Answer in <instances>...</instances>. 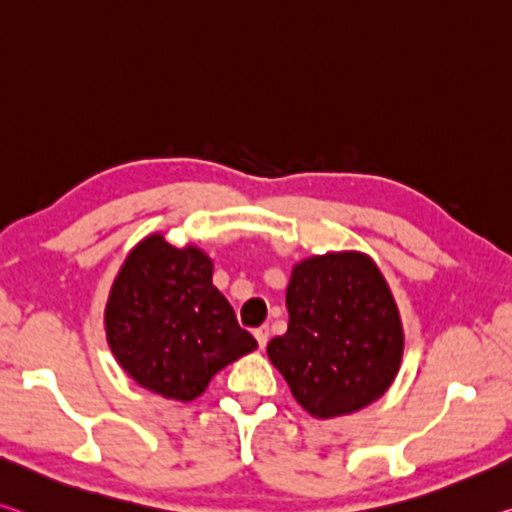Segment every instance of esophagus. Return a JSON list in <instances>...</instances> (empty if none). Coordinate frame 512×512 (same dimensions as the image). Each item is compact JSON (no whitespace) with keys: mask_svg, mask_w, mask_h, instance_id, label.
<instances>
[{"mask_svg":"<svg viewBox=\"0 0 512 512\" xmlns=\"http://www.w3.org/2000/svg\"><path fill=\"white\" fill-rule=\"evenodd\" d=\"M254 336H256V341H258V348H265L267 345V336H270V329H267L265 325L263 327H258V329H254Z\"/></svg>","mask_w":512,"mask_h":512,"instance_id":"obj_1","label":"esophagus"}]
</instances>
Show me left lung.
<instances>
[{
  "label": "left lung",
  "instance_id": "1",
  "mask_svg": "<svg viewBox=\"0 0 512 512\" xmlns=\"http://www.w3.org/2000/svg\"><path fill=\"white\" fill-rule=\"evenodd\" d=\"M288 332L267 357L316 419L352 414L396 380L405 334L371 256L332 251L297 263L286 290Z\"/></svg>",
  "mask_w": 512,
  "mask_h": 512
}]
</instances>
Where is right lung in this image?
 <instances>
[{
	"label": "right lung",
	"instance_id": "right-lung-1",
	"mask_svg": "<svg viewBox=\"0 0 512 512\" xmlns=\"http://www.w3.org/2000/svg\"><path fill=\"white\" fill-rule=\"evenodd\" d=\"M105 332L139 387L183 403L258 345L212 286L210 258L194 245H169L160 233L141 240L116 274Z\"/></svg>",
	"mask_w": 512,
	"mask_h": 512
}]
</instances>
